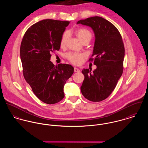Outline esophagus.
<instances>
[{
	"mask_svg": "<svg viewBox=\"0 0 148 148\" xmlns=\"http://www.w3.org/2000/svg\"><path fill=\"white\" fill-rule=\"evenodd\" d=\"M74 72H80V69H78L77 68L75 67L74 68Z\"/></svg>",
	"mask_w": 148,
	"mask_h": 148,
	"instance_id": "obj_1",
	"label": "esophagus"
}]
</instances>
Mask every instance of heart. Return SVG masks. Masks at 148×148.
<instances>
[{
	"label": "heart",
	"instance_id": "heart-1",
	"mask_svg": "<svg viewBox=\"0 0 148 148\" xmlns=\"http://www.w3.org/2000/svg\"><path fill=\"white\" fill-rule=\"evenodd\" d=\"M75 33L82 43L85 40H90L92 38V33L89 30L85 28H79L76 29L75 30ZM69 37V33L68 31L65 32L63 34L61 37L60 42V45L61 47H63L66 46ZM84 56H85L84 54H77V53H70L67 54V58L71 62H72L75 64H80L82 62V59Z\"/></svg>",
	"mask_w": 148,
	"mask_h": 148
}]
</instances>
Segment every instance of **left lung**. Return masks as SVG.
Instances as JSON below:
<instances>
[{
    "label": "left lung",
    "instance_id": "left-lung-1",
    "mask_svg": "<svg viewBox=\"0 0 148 148\" xmlns=\"http://www.w3.org/2000/svg\"><path fill=\"white\" fill-rule=\"evenodd\" d=\"M77 24L93 30L95 42L92 56H94L97 66L93 72L90 69H82L85 78L81 91L87 99L100 102L112 92L123 73L125 50L122 38L116 27L99 16L81 20Z\"/></svg>",
    "mask_w": 148,
    "mask_h": 148
}]
</instances>
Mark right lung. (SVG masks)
<instances>
[{
  "label": "right lung",
  "instance_id": "obj_1",
  "mask_svg": "<svg viewBox=\"0 0 148 148\" xmlns=\"http://www.w3.org/2000/svg\"><path fill=\"white\" fill-rule=\"evenodd\" d=\"M69 24L43 20L27 30L21 43L24 77L37 97L47 104L56 103L63 99L64 86L74 72L70 64L55 66L50 60V53L60 49L61 37Z\"/></svg>",
  "mask_w": 148,
  "mask_h": 148
}]
</instances>
